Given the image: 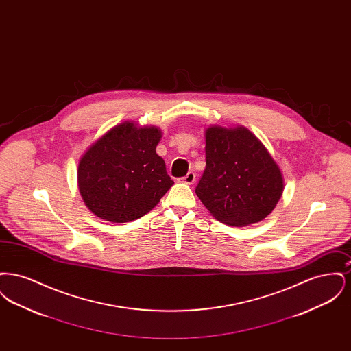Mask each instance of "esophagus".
<instances>
[{
  "label": "esophagus",
  "mask_w": 351,
  "mask_h": 351,
  "mask_svg": "<svg viewBox=\"0 0 351 351\" xmlns=\"http://www.w3.org/2000/svg\"><path fill=\"white\" fill-rule=\"evenodd\" d=\"M182 182L185 184H193L196 182V175L195 172H188L184 178H182Z\"/></svg>",
  "instance_id": "1"
}]
</instances>
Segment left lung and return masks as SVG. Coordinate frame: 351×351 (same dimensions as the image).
I'll return each mask as SVG.
<instances>
[{
	"mask_svg": "<svg viewBox=\"0 0 351 351\" xmlns=\"http://www.w3.org/2000/svg\"><path fill=\"white\" fill-rule=\"evenodd\" d=\"M205 138L206 167L196 195L206 209L232 226L267 217L283 193V178L265 146L245 128L212 126Z\"/></svg>",
	"mask_w": 351,
	"mask_h": 351,
	"instance_id": "8db88e82",
	"label": "left lung"
}]
</instances>
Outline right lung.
Segmentation results:
<instances>
[{
	"label": "right lung",
	"instance_id": "obj_1",
	"mask_svg": "<svg viewBox=\"0 0 351 351\" xmlns=\"http://www.w3.org/2000/svg\"><path fill=\"white\" fill-rule=\"evenodd\" d=\"M156 128L126 122L101 136L84 154L79 189L85 205L97 217L123 223L141 218L166 195L172 179L156 154Z\"/></svg>",
	"mask_w": 351,
	"mask_h": 351
}]
</instances>
